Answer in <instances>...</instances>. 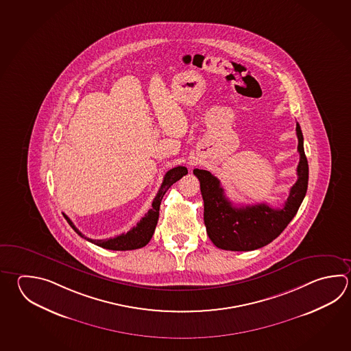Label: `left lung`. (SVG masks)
Masks as SVG:
<instances>
[{
  "mask_svg": "<svg viewBox=\"0 0 351 351\" xmlns=\"http://www.w3.org/2000/svg\"><path fill=\"white\" fill-rule=\"evenodd\" d=\"M298 152L300 160L298 180L291 186L289 196L282 208H271L265 204L233 206L226 197L219 180L211 172L195 169L204 199L206 231L213 245L226 251H253L271 243L285 231L297 215L308 189L309 167L303 145V134L297 123Z\"/></svg>",
  "mask_w": 351,
  "mask_h": 351,
  "instance_id": "8db88e82",
  "label": "left lung"
}]
</instances>
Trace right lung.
Wrapping results in <instances>:
<instances>
[{
    "label": "right lung",
    "instance_id": "1",
    "mask_svg": "<svg viewBox=\"0 0 351 351\" xmlns=\"http://www.w3.org/2000/svg\"><path fill=\"white\" fill-rule=\"evenodd\" d=\"M187 173V169L185 166H176L171 170L166 172L165 178L162 184L160 186L159 191L156 193L155 199L152 201V208L147 211L145 216L140 219L138 225L132 227V230L126 233H123L120 236H117L114 239H92L86 237L80 230L73 225V222L69 219L66 215H63L66 222L71 225L74 231L80 234V237L92 242L94 245H99L101 248L106 250H112V251H132V250H138L149 243L152 239L155 227L158 225L159 219L160 204L161 199L164 197L165 192L173 185L176 181H179L182 176Z\"/></svg>",
    "mask_w": 351,
    "mask_h": 351
}]
</instances>
